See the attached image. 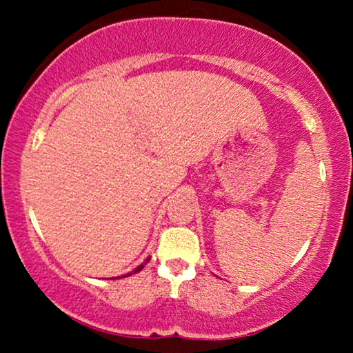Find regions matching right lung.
Segmentation results:
<instances>
[{"label":"right lung","mask_w":353,"mask_h":353,"mask_svg":"<svg viewBox=\"0 0 353 353\" xmlns=\"http://www.w3.org/2000/svg\"><path fill=\"white\" fill-rule=\"evenodd\" d=\"M149 259H151V257H148V259H146V262H144V263H141V265H138V267H137V268H134V270H133V272H130V273H127V274H123V276H120V278H127V276H130V274H134V273L141 272V270H143V267H144V265H146V263L149 262Z\"/></svg>","instance_id":"1"}]
</instances>
